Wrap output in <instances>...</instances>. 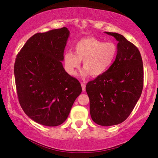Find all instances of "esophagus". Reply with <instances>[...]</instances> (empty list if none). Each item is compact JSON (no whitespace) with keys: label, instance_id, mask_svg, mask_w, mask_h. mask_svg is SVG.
<instances>
[{"label":"esophagus","instance_id":"34e87169","mask_svg":"<svg viewBox=\"0 0 158 158\" xmlns=\"http://www.w3.org/2000/svg\"><path fill=\"white\" fill-rule=\"evenodd\" d=\"M81 88H82V91H86V85L84 83H81Z\"/></svg>","mask_w":158,"mask_h":158}]
</instances>
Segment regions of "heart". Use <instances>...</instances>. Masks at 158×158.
<instances>
[{
	"instance_id": "1",
	"label": "heart",
	"mask_w": 158,
	"mask_h": 158,
	"mask_svg": "<svg viewBox=\"0 0 158 158\" xmlns=\"http://www.w3.org/2000/svg\"><path fill=\"white\" fill-rule=\"evenodd\" d=\"M75 52L67 51L64 56V67L69 74L76 75L83 60V77L91 74L97 77L107 72L116 60L118 47L112 41L104 42L94 37L79 40L74 45Z\"/></svg>"
}]
</instances>
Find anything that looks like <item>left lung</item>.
<instances>
[{
    "label": "left lung",
    "mask_w": 158,
    "mask_h": 158,
    "mask_svg": "<svg viewBox=\"0 0 158 158\" xmlns=\"http://www.w3.org/2000/svg\"><path fill=\"white\" fill-rule=\"evenodd\" d=\"M118 41V53L110 69L86 84L90 114L95 123L104 127L123 122L141 97L143 66L141 53L122 35L107 32Z\"/></svg>",
    "instance_id": "obj_1"
}]
</instances>
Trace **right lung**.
<instances>
[{
	"label": "right lung",
	"instance_id": "obj_1",
	"mask_svg": "<svg viewBox=\"0 0 158 158\" xmlns=\"http://www.w3.org/2000/svg\"><path fill=\"white\" fill-rule=\"evenodd\" d=\"M69 31L66 27L37 33L17 54L14 74L17 96L29 118L48 127L67 119L82 91L79 81L62 66Z\"/></svg>",
	"mask_w": 158,
	"mask_h": 158
}]
</instances>
